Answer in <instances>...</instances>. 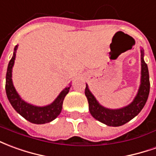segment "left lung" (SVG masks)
Returning a JSON list of instances; mask_svg holds the SVG:
<instances>
[{
  "label": "left lung",
  "instance_id": "1",
  "mask_svg": "<svg viewBox=\"0 0 156 156\" xmlns=\"http://www.w3.org/2000/svg\"><path fill=\"white\" fill-rule=\"evenodd\" d=\"M141 53V78L140 85L135 98L132 102L125 107L117 109H111L103 107L99 103L97 98L94 97L88 88L87 84L85 95L89 103V111L94 119L108 126L119 127L125 124L131 119L136 117L143 109L146 103L150 93V76L148 66L144 60V50L140 49Z\"/></svg>",
  "mask_w": 156,
  "mask_h": 156
}]
</instances>
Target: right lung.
I'll list each match as a JSON object with an SVG mask.
<instances>
[{
  "instance_id": "add662e5",
  "label": "right lung",
  "mask_w": 156,
  "mask_h": 156,
  "mask_svg": "<svg viewBox=\"0 0 156 156\" xmlns=\"http://www.w3.org/2000/svg\"><path fill=\"white\" fill-rule=\"evenodd\" d=\"M18 45H16L14 48L13 55L7 67L6 76H5V92L9 100L10 103L12 108L16 110L20 115L30 122L35 124H44L55 120L61 112L62 105L64 99L68 94L69 88L71 87V84L69 87H66L58 96L55 98V100L52 103L43 107L35 106V105L28 103L25 101L20 97L17 91L14 87L12 82V67L15 63L16 53Z\"/></svg>"
}]
</instances>
